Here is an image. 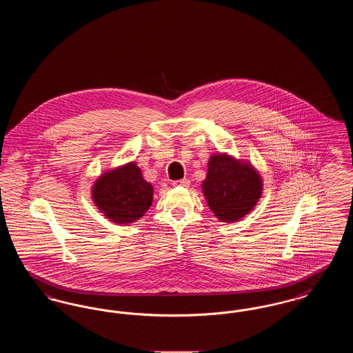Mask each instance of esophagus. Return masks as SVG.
<instances>
[{
	"instance_id": "34e87169",
	"label": "esophagus",
	"mask_w": 353,
	"mask_h": 353,
	"mask_svg": "<svg viewBox=\"0 0 353 353\" xmlns=\"http://www.w3.org/2000/svg\"><path fill=\"white\" fill-rule=\"evenodd\" d=\"M173 186H189V180L188 179H183V180H177L173 181Z\"/></svg>"
}]
</instances>
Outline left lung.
<instances>
[{
  "label": "left lung",
  "instance_id": "obj_1",
  "mask_svg": "<svg viewBox=\"0 0 353 353\" xmlns=\"http://www.w3.org/2000/svg\"><path fill=\"white\" fill-rule=\"evenodd\" d=\"M262 179L250 163L226 153L213 154L202 192L208 206L222 222H235L249 214L262 196Z\"/></svg>",
  "mask_w": 353,
  "mask_h": 353
}]
</instances>
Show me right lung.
<instances>
[{"label":"right lung","instance_id":"right-lung-1","mask_svg":"<svg viewBox=\"0 0 353 353\" xmlns=\"http://www.w3.org/2000/svg\"><path fill=\"white\" fill-rule=\"evenodd\" d=\"M92 200L112 222L127 225L144 216L153 200V188L136 163L103 173L92 186Z\"/></svg>","mask_w":353,"mask_h":353}]
</instances>
